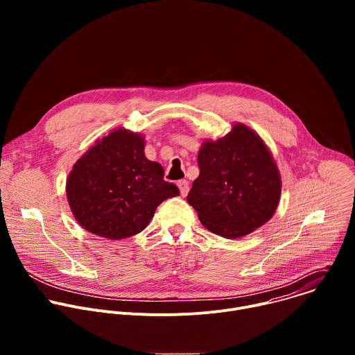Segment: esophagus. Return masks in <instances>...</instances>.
<instances>
[{
    "label": "esophagus",
    "instance_id": "obj_1",
    "mask_svg": "<svg viewBox=\"0 0 355 355\" xmlns=\"http://www.w3.org/2000/svg\"><path fill=\"white\" fill-rule=\"evenodd\" d=\"M177 187L180 188V192H181L182 196H185V195L188 193V191H189V185H188V181H187V180H180V181L177 182Z\"/></svg>",
    "mask_w": 355,
    "mask_h": 355
}]
</instances>
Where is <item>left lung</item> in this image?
Returning <instances> with one entry per match:
<instances>
[{
    "label": "left lung",
    "instance_id": "left-lung-1",
    "mask_svg": "<svg viewBox=\"0 0 355 355\" xmlns=\"http://www.w3.org/2000/svg\"><path fill=\"white\" fill-rule=\"evenodd\" d=\"M199 177L187 196L200 223L215 234L239 239L267 223L281 198V175L264 140L234 123L198 153Z\"/></svg>",
    "mask_w": 355,
    "mask_h": 355
}]
</instances>
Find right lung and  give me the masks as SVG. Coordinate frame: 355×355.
<instances>
[{
    "label": "right lung",
    "instance_id": "right-lung-1",
    "mask_svg": "<svg viewBox=\"0 0 355 355\" xmlns=\"http://www.w3.org/2000/svg\"><path fill=\"white\" fill-rule=\"evenodd\" d=\"M144 136L115 129L76 162L66 193L76 220L89 233L121 240L140 233L163 200L180 193L164 170L144 156Z\"/></svg>",
    "mask_w": 355,
    "mask_h": 355
}]
</instances>
